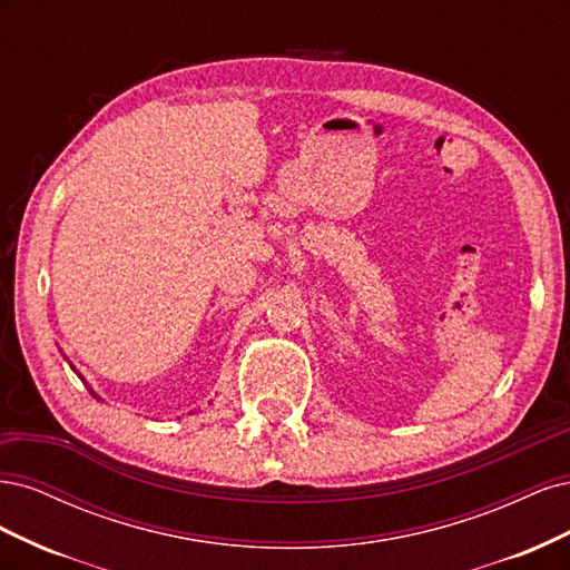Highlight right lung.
<instances>
[{
    "instance_id": "obj_1",
    "label": "right lung",
    "mask_w": 570,
    "mask_h": 570,
    "mask_svg": "<svg viewBox=\"0 0 570 570\" xmlns=\"http://www.w3.org/2000/svg\"><path fill=\"white\" fill-rule=\"evenodd\" d=\"M90 392H92V390H90ZM92 396H97V394H95V392H92ZM97 400H99V396H97Z\"/></svg>"
}]
</instances>
